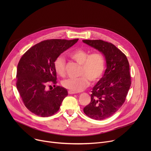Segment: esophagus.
Masks as SVG:
<instances>
[{
	"label": "esophagus",
	"mask_w": 151,
	"mask_h": 151,
	"mask_svg": "<svg viewBox=\"0 0 151 151\" xmlns=\"http://www.w3.org/2000/svg\"><path fill=\"white\" fill-rule=\"evenodd\" d=\"M68 93L69 94H76L77 93H75V92H73V91H72L69 90V91H68Z\"/></svg>",
	"instance_id": "34e87169"
}]
</instances>
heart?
<instances>
[{
    "label": "heart",
    "mask_w": 151,
    "mask_h": 151,
    "mask_svg": "<svg viewBox=\"0 0 151 151\" xmlns=\"http://www.w3.org/2000/svg\"><path fill=\"white\" fill-rule=\"evenodd\" d=\"M69 56L81 64L80 76L68 78L62 82L64 88L78 93L90 85V80L93 82L98 81L102 76L105 69V60L100 52L90 54L89 51L82 48L75 49L69 54ZM56 73L64 76L66 72V60L62 55H58L54 63Z\"/></svg>",
    "instance_id": "1"
}]
</instances>
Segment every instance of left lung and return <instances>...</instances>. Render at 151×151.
Returning <instances> with one entry per match:
<instances>
[{"instance_id": "8db88e82", "label": "left lung", "mask_w": 151, "mask_h": 151, "mask_svg": "<svg viewBox=\"0 0 151 151\" xmlns=\"http://www.w3.org/2000/svg\"><path fill=\"white\" fill-rule=\"evenodd\" d=\"M104 56L106 69L91 91V102L84 113L96 120L114 115L124 104L131 86L129 63L126 55L111 43L102 40H83Z\"/></svg>"}]
</instances>
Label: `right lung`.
Listing matches in <instances>:
<instances>
[{"mask_svg": "<svg viewBox=\"0 0 151 151\" xmlns=\"http://www.w3.org/2000/svg\"><path fill=\"white\" fill-rule=\"evenodd\" d=\"M78 40V39L42 41L27 50L19 60L17 70V88L25 106L31 112L47 117L59 110L63 100L68 95L67 90L55 86L54 89L47 91L46 87L48 84L54 85L57 82L54 66L55 58Z\"/></svg>", "mask_w": 151, "mask_h": 151, "instance_id": "add662e5", "label": "right lung"}]
</instances>
